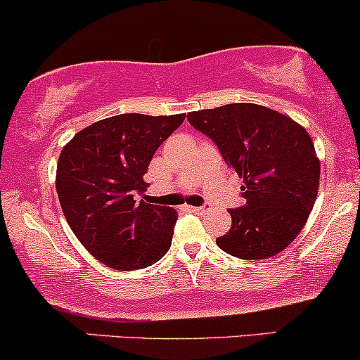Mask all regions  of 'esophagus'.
<instances>
[{"label":"esophagus","instance_id":"obj_1","mask_svg":"<svg viewBox=\"0 0 360 360\" xmlns=\"http://www.w3.org/2000/svg\"><path fill=\"white\" fill-rule=\"evenodd\" d=\"M187 209H188V211L195 212V214H202V212L207 211V207H205V205H200V207H187Z\"/></svg>","mask_w":360,"mask_h":360}]
</instances>
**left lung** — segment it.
I'll use <instances>...</instances> for the list:
<instances>
[{
	"label": "left lung",
	"instance_id": "obj_1",
	"mask_svg": "<svg viewBox=\"0 0 360 360\" xmlns=\"http://www.w3.org/2000/svg\"><path fill=\"white\" fill-rule=\"evenodd\" d=\"M187 119L243 179L246 204L229 209L231 229L217 246L243 260L281 253L304 228L318 195L320 160L308 131L257 103H228Z\"/></svg>",
	"mask_w": 360,
	"mask_h": 360
}]
</instances>
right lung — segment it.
I'll return each instance as SVG.
<instances>
[{
	"instance_id": "obj_1",
	"label": "right lung",
	"mask_w": 360,
	"mask_h": 360,
	"mask_svg": "<svg viewBox=\"0 0 360 360\" xmlns=\"http://www.w3.org/2000/svg\"><path fill=\"white\" fill-rule=\"evenodd\" d=\"M185 114H120L79 131L63 148L56 191L68 224L84 248L115 270L146 269L167 255L175 209L137 202L155 151Z\"/></svg>"
}]
</instances>
